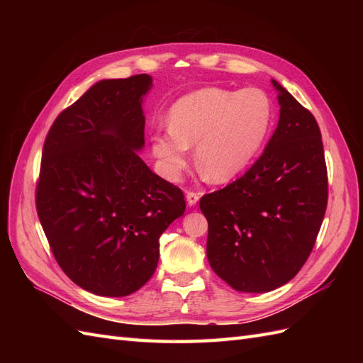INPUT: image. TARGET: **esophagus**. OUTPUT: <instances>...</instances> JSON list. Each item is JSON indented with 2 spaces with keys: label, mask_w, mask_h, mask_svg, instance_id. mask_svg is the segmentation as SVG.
<instances>
[{
  "label": "esophagus",
  "mask_w": 363,
  "mask_h": 363,
  "mask_svg": "<svg viewBox=\"0 0 363 363\" xmlns=\"http://www.w3.org/2000/svg\"><path fill=\"white\" fill-rule=\"evenodd\" d=\"M200 200V194L194 192V191H188L186 192V201H188L189 206H195Z\"/></svg>",
  "instance_id": "esophagus-1"
}]
</instances>
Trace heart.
<instances>
[{"instance_id":"obj_1","label":"heart","mask_w":363,"mask_h":363,"mask_svg":"<svg viewBox=\"0 0 363 363\" xmlns=\"http://www.w3.org/2000/svg\"><path fill=\"white\" fill-rule=\"evenodd\" d=\"M272 101L257 87H203L182 96L169 111V128L151 136L152 155L164 177L179 180L189 147L207 177L225 183L256 159L272 125Z\"/></svg>"}]
</instances>
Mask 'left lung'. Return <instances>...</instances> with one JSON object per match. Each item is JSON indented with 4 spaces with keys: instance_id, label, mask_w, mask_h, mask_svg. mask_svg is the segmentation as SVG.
<instances>
[{
    "instance_id": "obj_1",
    "label": "left lung",
    "mask_w": 363,
    "mask_h": 363,
    "mask_svg": "<svg viewBox=\"0 0 363 363\" xmlns=\"http://www.w3.org/2000/svg\"><path fill=\"white\" fill-rule=\"evenodd\" d=\"M280 119L255 164L225 188L206 194L207 259L240 292H268L294 279L323 224L328 180L315 116L276 80Z\"/></svg>"
}]
</instances>
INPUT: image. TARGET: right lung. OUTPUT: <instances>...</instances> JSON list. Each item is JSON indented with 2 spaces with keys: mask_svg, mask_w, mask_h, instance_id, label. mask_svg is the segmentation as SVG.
Returning <instances> with one entry per match:
<instances>
[{
  "mask_svg": "<svg viewBox=\"0 0 363 363\" xmlns=\"http://www.w3.org/2000/svg\"><path fill=\"white\" fill-rule=\"evenodd\" d=\"M147 74L94 84L54 119L42 150L36 211L59 267L103 296L133 294L159 262V238L186 211L183 191L138 155Z\"/></svg>",
  "mask_w": 363,
  "mask_h": 363,
  "instance_id": "1",
  "label": "right lung"
}]
</instances>
